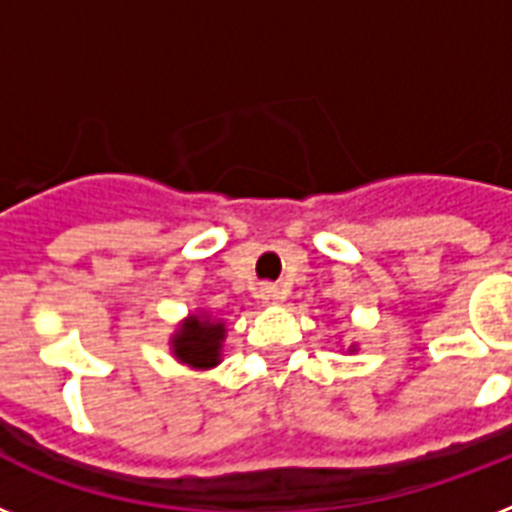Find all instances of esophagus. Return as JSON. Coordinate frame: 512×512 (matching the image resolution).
Returning <instances> with one entry per match:
<instances>
[{"label":"esophagus","instance_id":"obj_1","mask_svg":"<svg viewBox=\"0 0 512 512\" xmlns=\"http://www.w3.org/2000/svg\"><path fill=\"white\" fill-rule=\"evenodd\" d=\"M260 303L263 305H279L281 300H284V292H281L279 287H271V284H265V287H260Z\"/></svg>","mask_w":512,"mask_h":512}]
</instances>
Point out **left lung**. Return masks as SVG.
<instances>
[{
  "label": "left lung",
  "instance_id": "left-lung-1",
  "mask_svg": "<svg viewBox=\"0 0 512 512\" xmlns=\"http://www.w3.org/2000/svg\"><path fill=\"white\" fill-rule=\"evenodd\" d=\"M356 350H358L356 342H353V345H348V353H356Z\"/></svg>",
  "mask_w": 512,
  "mask_h": 512
}]
</instances>
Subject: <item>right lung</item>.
Segmentation results:
<instances>
[{
    "label": "right lung",
    "instance_id": "obj_1",
    "mask_svg": "<svg viewBox=\"0 0 512 512\" xmlns=\"http://www.w3.org/2000/svg\"><path fill=\"white\" fill-rule=\"evenodd\" d=\"M225 335H228V327L223 319L212 316L207 308H196L170 335L172 358L196 372L215 369L223 361Z\"/></svg>",
    "mask_w": 512,
    "mask_h": 512
}]
</instances>
